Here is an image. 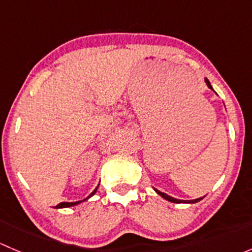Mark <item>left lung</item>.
<instances>
[{"instance_id": "8db88e82", "label": "left lung", "mask_w": 252, "mask_h": 252, "mask_svg": "<svg viewBox=\"0 0 252 252\" xmlns=\"http://www.w3.org/2000/svg\"><path fill=\"white\" fill-rule=\"evenodd\" d=\"M205 81H206V84H207V86H208V88H210L211 90H213V89H212V86H211V84H210V81L207 80V78L205 79ZM155 191H156L157 194H158V195H161V196L163 197V199L168 200V201H171V202H175V204H180V202H188V204H195V202L200 201V200H202V199H204V197H205V196H204V197H199V199H195V200H188V201H184V200H178V199H174V197L169 196V195L164 194V192L159 191V190H157V189H155Z\"/></svg>"}]
</instances>
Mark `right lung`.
<instances>
[{
  "instance_id": "right-lung-1",
  "label": "right lung",
  "mask_w": 252,
  "mask_h": 252,
  "mask_svg": "<svg viewBox=\"0 0 252 252\" xmlns=\"http://www.w3.org/2000/svg\"><path fill=\"white\" fill-rule=\"evenodd\" d=\"M96 190H97V188H96V189H95V190H94V191H93V192H91V194H90V195H89V196H88V197H86V199H89V197H91V196H93V195H94V194H95V192H96ZM86 199H84V200H83V201H85V200H86ZM80 202H81V201H77V202H61V204H58L57 206H55V207H56V208L70 207V206H74V205H78V204H80Z\"/></svg>"
}]
</instances>
